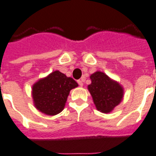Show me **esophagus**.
I'll return each instance as SVG.
<instances>
[{
	"label": "esophagus",
	"mask_w": 156,
	"mask_h": 156,
	"mask_svg": "<svg viewBox=\"0 0 156 156\" xmlns=\"http://www.w3.org/2000/svg\"><path fill=\"white\" fill-rule=\"evenodd\" d=\"M83 82H84V79H79V80H78V83L80 87L83 86Z\"/></svg>",
	"instance_id": "1"
}]
</instances>
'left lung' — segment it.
Returning <instances> with one entry per match:
<instances>
[{"label": "left lung", "instance_id": "obj_1", "mask_svg": "<svg viewBox=\"0 0 156 156\" xmlns=\"http://www.w3.org/2000/svg\"><path fill=\"white\" fill-rule=\"evenodd\" d=\"M90 79L88 90L96 108L103 113L111 112L122 100V87L102 72H95L90 76Z\"/></svg>", "mask_w": 156, "mask_h": 156}]
</instances>
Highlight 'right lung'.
<instances>
[{"instance_id":"obj_1","label":"right lung","mask_w":156,"mask_h":156,"mask_svg":"<svg viewBox=\"0 0 156 156\" xmlns=\"http://www.w3.org/2000/svg\"><path fill=\"white\" fill-rule=\"evenodd\" d=\"M78 86L73 78L56 70L34 85V105L45 115H57L64 109L70 90Z\"/></svg>"}]
</instances>
